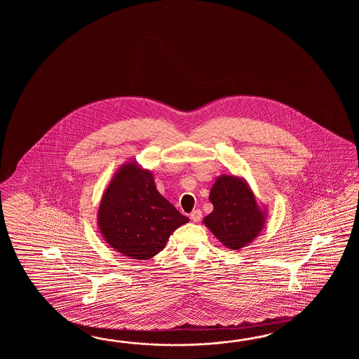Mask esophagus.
<instances>
[{
  "label": "esophagus",
  "instance_id": "34e87169",
  "mask_svg": "<svg viewBox=\"0 0 359 359\" xmlns=\"http://www.w3.org/2000/svg\"><path fill=\"white\" fill-rule=\"evenodd\" d=\"M201 217H203V213H201L200 209H196V210H194V212L190 214L191 221L195 222V223H198V222L201 219Z\"/></svg>",
  "mask_w": 359,
  "mask_h": 359
}]
</instances>
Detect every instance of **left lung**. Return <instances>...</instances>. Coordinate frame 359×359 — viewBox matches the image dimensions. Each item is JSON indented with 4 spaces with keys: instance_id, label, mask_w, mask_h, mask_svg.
Listing matches in <instances>:
<instances>
[{
    "instance_id": "obj_1",
    "label": "left lung",
    "mask_w": 359,
    "mask_h": 359,
    "mask_svg": "<svg viewBox=\"0 0 359 359\" xmlns=\"http://www.w3.org/2000/svg\"><path fill=\"white\" fill-rule=\"evenodd\" d=\"M209 200L213 204V212L206 215L203 224L231 250H240L252 244L264 229L267 206L258 204L252 187L243 177H217Z\"/></svg>"
}]
</instances>
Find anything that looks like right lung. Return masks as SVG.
<instances>
[{"mask_svg":"<svg viewBox=\"0 0 359 359\" xmlns=\"http://www.w3.org/2000/svg\"><path fill=\"white\" fill-rule=\"evenodd\" d=\"M189 221L156 190L153 172L136 161H126L116 169L97 210L102 238L130 259L153 258Z\"/></svg>","mask_w":359,"mask_h":359,"instance_id":"obj_1","label":"right lung"}]
</instances>
